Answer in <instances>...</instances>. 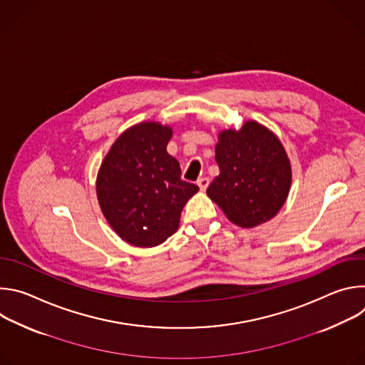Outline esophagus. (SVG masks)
<instances>
[{
	"mask_svg": "<svg viewBox=\"0 0 365 365\" xmlns=\"http://www.w3.org/2000/svg\"><path fill=\"white\" fill-rule=\"evenodd\" d=\"M207 185H210V179H207V178H200V179L197 180V186H199V189H200L202 192L206 190Z\"/></svg>",
	"mask_w": 365,
	"mask_h": 365,
	"instance_id": "esophagus-1",
	"label": "esophagus"
}]
</instances>
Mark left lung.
I'll list each match as a JSON object with an SVG mask.
<instances>
[{"instance_id": "1", "label": "left lung", "mask_w": 365, "mask_h": 365, "mask_svg": "<svg viewBox=\"0 0 365 365\" xmlns=\"http://www.w3.org/2000/svg\"><path fill=\"white\" fill-rule=\"evenodd\" d=\"M220 175L206 195L241 228H254L277 215L292 186V165L279 137L254 120L240 130L218 133Z\"/></svg>"}]
</instances>
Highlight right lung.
<instances>
[{
	"label": "right lung",
	"instance_id": "1",
	"mask_svg": "<svg viewBox=\"0 0 365 365\" xmlns=\"http://www.w3.org/2000/svg\"><path fill=\"white\" fill-rule=\"evenodd\" d=\"M170 125L155 121L127 128L111 145L96 175L101 211L118 237L151 248L173 235L186 202L199 190L180 179V165L168 153Z\"/></svg>",
	"mask_w": 365,
	"mask_h": 365
}]
</instances>
